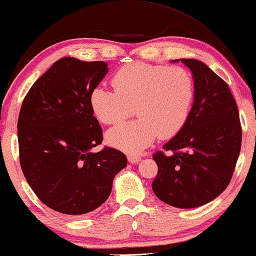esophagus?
I'll return each instance as SVG.
<instances>
[{
	"instance_id": "obj_1",
	"label": "esophagus",
	"mask_w": 256,
	"mask_h": 256,
	"mask_svg": "<svg viewBox=\"0 0 256 256\" xmlns=\"http://www.w3.org/2000/svg\"><path fill=\"white\" fill-rule=\"evenodd\" d=\"M128 162L130 163H138L140 161V156H138V155H128Z\"/></svg>"
}]
</instances>
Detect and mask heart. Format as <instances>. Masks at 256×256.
Listing matches in <instances>:
<instances>
[{
  "mask_svg": "<svg viewBox=\"0 0 256 256\" xmlns=\"http://www.w3.org/2000/svg\"><path fill=\"white\" fill-rule=\"evenodd\" d=\"M114 89L101 86L89 95L92 110L100 122L116 125L136 110L137 120L107 132L110 146L126 152H140L162 140L176 136L192 112L194 78L184 66L134 62L119 68L112 78Z\"/></svg>",
  "mask_w": 256,
  "mask_h": 256,
  "instance_id": "obj_1",
  "label": "heart"
}]
</instances>
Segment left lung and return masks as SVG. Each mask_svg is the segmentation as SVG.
<instances>
[{
    "label": "left lung",
    "mask_w": 256,
    "mask_h": 256,
    "mask_svg": "<svg viewBox=\"0 0 256 256\" xmlns=\"http://www.w3.org/2000/svg\"><path fill=\"white\" fill-rule=\"evenodd\" d=\"M192 70L196 98L186 125L152 155V190L178 208L208 204L226 188L241 150L238 108L228 83L202 62L181 60Z\"/></svg>",
    "instance_id": "left-lung-1"
}]
</instances>
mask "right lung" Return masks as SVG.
<instances>
[{
	"instance_id": "add662e5",
	"label": "right lung",
	"mask_w": 256,
	"mask_h": 256,
	"mask_svg": "<svg viewBox=\"0 0 256 256\" xmlns=\"http://www.w3.org/2000/svg\"><path fill=\"white\" fill-rule=\"evenodd\" d=\"M107 72L104 62L64 57L34 82L18 119L19 158L27 182L46 206L80 216L106 202L128 158L102 143L89 95Z\"/></svg>"
}]
</instances>
